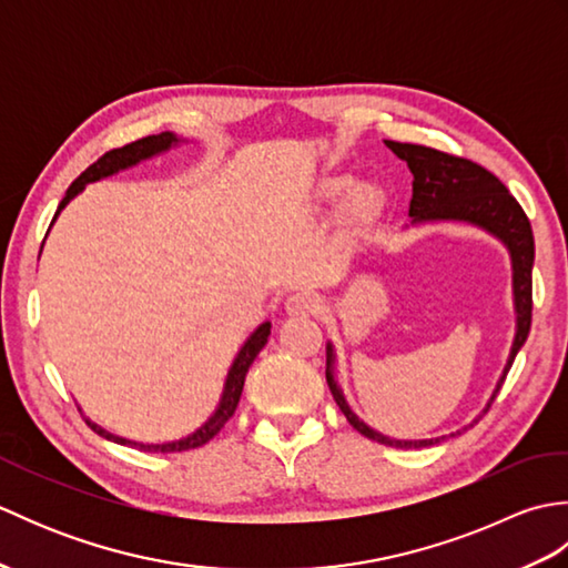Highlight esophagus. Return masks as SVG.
Masks as SVG:
<instances>
[{"label":"esophagus","mask_w":568,"mask_h":568,"mask_svg":"<svg viewBox=\"0 0 568 568\" xmlns=\"http://www.w3.org/2000/svg\"><path fill=\"white\" fill-rule=\"evenodd\" d=\"M285 312L291 317H307V315H317L320 312V297L315 293L307 291H297L293 295H287L285 300Z\"/></svg>","instance_id":"obj_1"}]
</instances>
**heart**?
<instances>
[{
  "label": "heart",
  "mask_w": 568,
  "mask_h": 568,
  "mask_svg": "<svg viewBox=\"0 0 568 568\" xmlns=\"http://www.w3.org/2000/svg\"><path fill=\"white\" fill-rule=\"evenodd\" d=\"M346 183H348L346 178H327L320 187V195L324 200H332V197L339 195V192L346 187ZM352 202H354V207L361 210V212L376 210L381 204V190L376 185H371V183H361L352 192Z\"/></svg>",
  "instance_id": "obj_1"
}]
</instances>
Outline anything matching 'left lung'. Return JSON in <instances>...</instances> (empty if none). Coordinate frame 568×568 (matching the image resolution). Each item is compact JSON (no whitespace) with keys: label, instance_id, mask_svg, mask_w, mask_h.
Returning a JSON list of instances; mask_svg holds the SVG:
<instances>
[{"label":"left lung","instance_id":"1","mask_svg":"<svg viewBox=\"0 0 568 568\" xmlns=\"http://www.w3.org/2000/svg\"><path fill=\"white\" fill-rule=\"evenodd\" d=\"M397 159L405 161L409 173H413V200H409V224H429V222H462L484 229L486 234L496 236L500 244L510 253L513 265V305H515V336L510 346V356L505 361L503 376L493 388L490 400L486 403L484 413H488L490 403L496 400L503 381L508 376L513 361L527 342L529 324H532V263H535V236L529 226L527 214L520 204L510 195L500 180L488 173L484 165L474 161L458 159V155L442 153L437 149L417 146V143H397L385 141ZM336 354L334 344L327 342V383L334 395L336 405L344 413L356 432L364 437L385 444L400 446V449H419V446L439 444L446 437H456L470 425L456 429L452 434H442L434 439H390L385 434L368 427L352 407H348L339 381H336ZM480 417V415H478Z\"/></svg>","mask_w":568,"mask_h":568}]
</instances>
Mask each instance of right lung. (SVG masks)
Segmentation results:
<instances>
[{"label":"right lung","instance_id":"1","mask_svg":"<svg viewBox=\"0 0 568 568\" xmlns=\"http://www.w3.org/2000/svg\"><path fill=\"white\" fill-rule=\"evenodd\" d=\"M180 143H187L185 139L175 136L173 131H163V134H153V136H146V139H139L134 143H129V146H122V149H114L110 153H104L102 159L98 163H92L88 171H84L75 183H72L65 192V197L60 200L58 204V212L53 216V222L58 220V214L65 210V204L78 197L80 192L84 190V185L90 183H98V180H104L110 175H116L119 171H126V168H134L139 165L141 161H149L153 159V155H161L165 151H171L175 146H180ZM51 222V224H53ZM271 336V322H263L258 324L256 329L251 332L248 339L244 342V346L239 348L236 358L232 361V366H229V373H226V381H224V388H222V397L220 403H216L214 413L207 417V422L204 425H200L195 432L187 434V437L183 439H175V442H163V444H146V442H131V439H124V437H116V434L106 432L104 427H100L98 422H92L84 417V422L100 434V437L110 439V442H116V444H131V446H139L141 452H151V454H171V452H187V449H197V446L207 444L216 432H220L224 427V422L234 415V409L239 405V397H241V390H244V381H246V373L251 368L253 361H256L258 352L265 346V342H268Z\"/></svg>","mask_w":568,"mask_h":568}]
</instances>
